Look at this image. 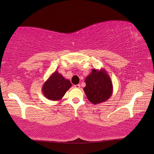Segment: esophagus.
Instances as JSON below:
<instances>
[{
  "instance_id": "obj_1",
  "label": "esophagus",
  "mask_w": 154,
  "mask_h": 154,
  "mask_svg": "<svg viewBox=\"0 0 154 154\" xmlns=\"http://www.w3.org/2000/svg\"><path fill=\"white\" fill-rule=\"evenodd\" d=\"M74 88H80V84H77V85H74Z\"/></svg>"
}]
</instances>
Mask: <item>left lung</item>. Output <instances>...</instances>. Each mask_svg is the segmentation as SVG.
<instances>
[{"instance_id":"1","label":"left lung","mask_w":154,"mask_h":154,"mask_svg":"<svg viewBox=\"0 0 154 154\" xmlns=\"http://www.w3.org/2000/svg\"><path fill=\"white\" fill-rule=\"evenodd\" d=\"M86 86L83 88L87 98L93 104L106 101L112 94L113 85L106 70L92 69L86 77Z\"/></svg>"}]
</instances>
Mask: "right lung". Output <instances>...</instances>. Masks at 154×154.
<instances>
[{"mask_svg":"<svg viewBox=\"0 0 154 154\" xmlns=\"http://www.w3.org/2000/svg\"><path fill=\"white\" fill-rule=\"evenodd\" d=\"M71 87V82L56 71L44 82L42 91L47 99L59 101Z\"/></svg>","mask_w":154,"mask_h":154,"instance_id":"add662e5","label":"right lung"}]
</instances>
